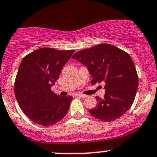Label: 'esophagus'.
<instances>
[{
    "label": "esophagus",
    "mask_w": 157,
    "mask_h": 157,
    "mask_svg": "<svg viewBox=\"0 0 157 157\" xmlns=\"http://www.w3.org/2000/svg\"><path fill=\"white\" fill-rule=\"evenodd\" d=\"M76 97H80V98H85V97H86V95H83V94H76Z\"/></svg>",
    "instance_id": "esophagus-1"
}]
</instances>
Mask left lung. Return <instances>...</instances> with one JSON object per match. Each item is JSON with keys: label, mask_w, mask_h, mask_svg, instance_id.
<instances>
[{"label": "left lung", "mask_w": 157, "mask_h": 157, "mask_svg": "<svg viewBox=\"0 0 157 157\" xmlns=\"http://www.w3.org/2000/svg\"><path fill=\"white\" fill-rule=\"evenodd\" d=\"M73 58L87 68L91 84L104 82V98L96 97L97 105L89 109L102 121L122 117L133 104L138 88V76L130 56L113 45L101 44L76 53Z\"/></svg>", "instance_id": "1"}]
</instances>
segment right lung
I'll return each mask as SVG.
<instances>
[{
  "mask_svg": "<svg viewBox=\"0 0 157 157\" xmlns=\"http://www.w3.org/2000/svg\"><path fill=\"white\" fill-rule=\"evenodd\" d=\"M74 52L45 48L23 58L15 80V97L23 112L35 124L54 125L67 113L73 97H60L51 86Z\"/></svg>",
  "mask_w": 157,
  "mask_h": 157,
  "instance_id": "obj_1",
  "label": "right lung"
}]
</instances>
